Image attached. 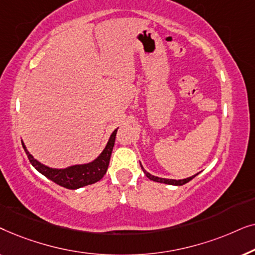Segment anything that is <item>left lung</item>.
Segmentation results:
<instances>
[{"mask_svg":"<svg viewBox=\"0 0 255 255\" xmlns=\"http://www.w3.org/2000/svg\"><path fill=\"white\" fill-rule=\"evenodd\" d=\"M140 166H141V163H140ZM141 169H142V172H144L145 175L147 176L149 180H152V181H155V182H160V183H166V184H170V186H183V184H186L187 182H189L190 180H193L194 177L197 175V174H195V175H193V176H190V177H187V179H182V180L163 179V177L154 176V175H152V174H149L148 172H146V170L144 169V167H142V166H141Z\"/></svg>","mask_w":255,"mask_h":255,"instance_id":"1","label":"left lung"}]
</instances>
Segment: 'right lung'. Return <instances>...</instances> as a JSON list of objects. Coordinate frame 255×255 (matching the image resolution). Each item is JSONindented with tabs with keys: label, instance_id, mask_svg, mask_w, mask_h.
I'll return each mask as SVG.
<instances>
[{
	"label": "right lung",
	"instance_id": "obj_1",
	"mask_svg": "<svg viewBox=\"0 0 255 255\" xmlns=\"http://www.w3.org/2000/svg\"><path fill=\"white\" fill-rule=\"evenodd\" d=\"M116 128L111 133L109 140H108L106 147L100 153V155L93 161L87 163H78V165H72L66 167V168H53L48 167L44 163L38 161L37 159L33 158L32 154L27 151L26 146L22 141L23 148L25 151L27 158H29L31 165L36 168L40 174L46 176L47 179L53 181L54 183L59 186L67 188V189H79V188L86 187L88 184H93L100 181L107 173L108 166H109L111 152H113L115 139H116Z\"/></svg>",
	"mask_w": 255,
	"mask_h": 255
}]
</instances>
